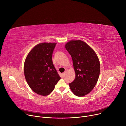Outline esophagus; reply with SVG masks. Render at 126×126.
<instances>
[{"mask_svg":"<svg viewBox=\"0 0 126 126\" xmlns=\"http://www.w3.org/2000/svg\"><path fill=\"white\" fill-rule=\"evenodd\" d=\"M64 75H65V72H64V73H63V74H61V77H63L64 76Z\"/></svg>","mask_w":126,"mask_h":126,"instance_id":"1","label":"esophagus"}]
</instances>
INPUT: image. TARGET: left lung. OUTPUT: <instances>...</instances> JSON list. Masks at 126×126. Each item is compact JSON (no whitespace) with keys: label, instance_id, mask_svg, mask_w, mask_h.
Masks as SVG:
<instances>
[{"label":"left lung","instance_id":"1","mask_svg":"<svg viewBox=\"0 0 126 126\" xmlns=\"http://www.w3.org/2000/svg\"><path fill=\"white\" fill-rule=\"evenodd\" d=\"M71 55L76 78L69 84L72 92L78 96L87 94L95 86L100 72V64L94 51L85 42L71 40L65 45Z\"/></svg>","mask_w":126,"mask_h":126}]
</instances>
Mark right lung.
Here are the masks:
<instances>
[{
    "mask_svg": "<svg viewBox=\"0 0 126 126\" xmlns=\"http://www.w3.org/2000/svg\"><path fill=\"white\" fill-rule=\"evenodd\" d=\"M56 44H37L25 59L24 72L26 81L32 90L39 95L45 96L50 94L61 79L52 60Z\"/></svg>",
    "mask_w": 126,
    "mask_h": 126,
    "instance_id": "1",
    "label": "right lung"
}]
</instances>
